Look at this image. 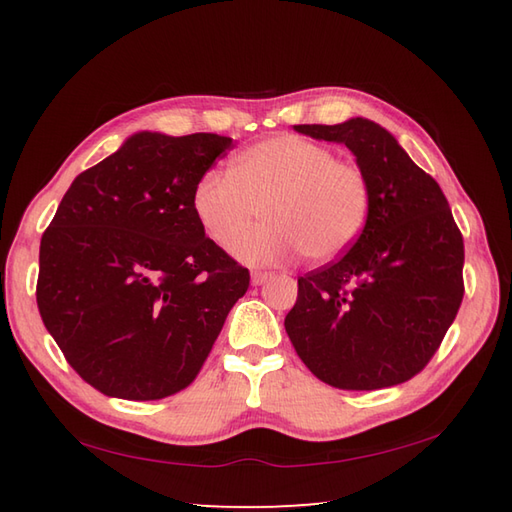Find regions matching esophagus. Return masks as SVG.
<instances>
[{
  "label": "esophagus",
  "mask_w": 512,
  "mask_h": 512,
  "mask_svg": "<svg viewBox=\"0 0 512 512\" xmlns=\"http://www.w3.org/2000/svg\"><path fill=\"white\" fill-rule=\"evenodd\" d=\"M270 279V273H264V270H253L250 273V281H253V286H262Z\"/></svg>",
  "instance_id": "obj_1"
}]
</instances>
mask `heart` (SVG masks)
Here are the masks:
<instances>
[{"label":"heart","mask_w":512,"mask_h":512,"mask_svg":"<svg viewBox=\"0 0 512 512\" xmlns=\"http://www.w3.org/2000/svg\"><path fill=\"white\" fill-rule=\"evenodd\" d=\"M191 206L204 233L220 244L233 237L228 248L246 264H275L297 253L323 264L363 235L372 187L356 162L334 158L330 147L279 134L235 154L228 173L206 171ZM259 208L267 224L245 232Z\"/></svg>","instance_id":"obj_1"}]
</instances>
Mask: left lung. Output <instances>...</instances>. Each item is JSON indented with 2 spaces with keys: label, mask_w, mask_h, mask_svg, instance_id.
I'll return each instance as SVG.
<instances>
[{
  "label": "left lung",
  "mask_w": 512,
  "mask_h": 512,
  "mask_svg": "<svg viewBox=\"0 0 512 512\" xmlns=\"http://www.w3.org/2000/svg\"><path fill=\"white\" fill-rule=\"evenodd\" d=\"M343 143L372 187L363 235L336 262L299 277L286 332L323 383L372 391L422 372L464 297V239L440 184L367 118L295 125Z\"/></svg>",
  "instance_id": "obj_1"
}]
</instances>
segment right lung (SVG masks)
I'll return each mask as SVG.
<instances>
[{"instance_id": "1", "label": "right lung", "mask_w": 512, "mask_h": 512, "mask_svg": "<svg viewBox=\"0 0 512 512\" xmlns=\"http://www.w3.org/2000/svg\"><path fill=\"white\" fill-rule=\"evenodd\" d=\"M217 134L138 132L79 173L41 237L37 306L65 361L101 394L189 387L248 290L204 235L191 193L231 149Z\"/></svg>"}]
</instances>
